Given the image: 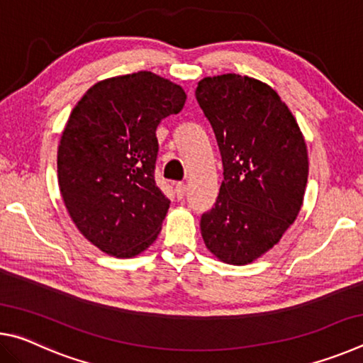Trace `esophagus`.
<instances>
[{
    "mask_svg": "<svg viewBox=\"0 0 363 363\" xmlns=\"http://www.w3.org/2000/svg\"><path fill=\"white\" fill-rule=\"evenodd\" d=\"M186 192H187L186 184H177V186H176V195H177V199L182 200L184 196H186Z\"/></svg>",
    "mask_w": 363,
    "mask_h": 363,
    "instance_id": "34e87169",
    "label": "esophagus"
}]
</instances>
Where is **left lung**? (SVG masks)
<instances>
[{
	"mask_svg": "<svg viewBox=\"0 0 363 363\" xmlns=\"http://www.w3.org/2000/svg\"><path fill=\"white\" fill-rule=\"evenodd\" d=\"M223 157L224 179L200 220L210 253L247 266L280 242L301 211L309 158L291 110L267 83L205 77L195 91Z\"/></svg>",
	"mask_w": 363,
	"mask_h": 363,
	"instance_id": "1",
	"label": "left lung"
}]
</instances>
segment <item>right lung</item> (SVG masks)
<instances>
[{
    "mask_svg": "<svg viewBox=\"0 0 363 363\" xmlns=\"http://www.w3.org/2000/svg\"><path fill=\"white\" fill-rule=\"evenodd\" d=\"M187 94L153 72L97 82L73 107L57 149V179L73 224L102 253L134 257L162 230L169 200L153 179L157 126Z\"/></svg>",
    "mask_w": 363,
    "mask_h": 363,
    "instance_id": "add662e5",
    "label": "right lung"
}]
</instances>
